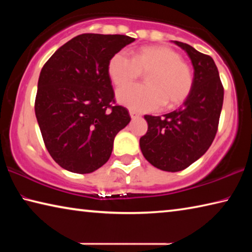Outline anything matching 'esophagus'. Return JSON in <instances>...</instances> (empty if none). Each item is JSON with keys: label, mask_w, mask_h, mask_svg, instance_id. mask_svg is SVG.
Masks as SVG:
<instances>
[{"label": "esophagus", "mask_w": 252, "mask_h": 252, "mask_svg": "<svg viewBox=\"0 0 252 252\" xmlns=\"http://www.w3.org/2000/svg\"><path fill=\"white\" fill-rule=\"evenodd\" d=\"M130 117L131 119H138L140 118V114L138 112H135V111H130Z\"/></svg>", "instance_id": "34e87169"}]
</instances>
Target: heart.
Segmentation results:
<instances>
[{
	"mask_svg": "<svg viewBox=\"0 0 252 252\" xmlns=\"http://www.w3.org/2000/svg\"><path fill=\"white\" fill-rule=\"evenodd\" d=\"M148 73V86H128L117 91V100L135 111H155L165 104L183 103L193 87L190 66L176 50L165 45H148L136 51L133 59L120 51L110 59L108 74L116 87H124Z\"/></svg>",
	"mask_w": 252,
	"mask_h": 252,
	"instance_id": "1",
	"label": "heart"
}]
</instances>
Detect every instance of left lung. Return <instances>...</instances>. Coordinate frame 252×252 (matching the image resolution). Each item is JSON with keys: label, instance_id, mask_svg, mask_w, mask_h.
I'll return each instance as SVG.
<instances>
[{"label": "left lung", "instance_id": "left-lung-1", "mask_svg": "<svg viewBox=\"0 0 252 252\" xmlns=\"http://www.w3.org/2000/svg\"><path fill=\"white\" fill-rule=\"evenodd\" d=\"M173 43L185 50L192 63V90L178 110L163 117L144 116L148 131L140 138L147 161L168 172L181 171L207 152L223 103V87L213 59L187 43Z\"/></svg>", "mask_w": 252, "mask_h": 252}]
</instances>
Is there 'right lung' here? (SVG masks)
<instances>
[{
  "label": "right lung",
  "instance_id": "right-lung-1",
  "mask_svg": "<svg viewBox=\"0 0 252 252\" xmlns=\"http://www.w3.org/2000/svg\"><path fill=\"white\" fill-rule=\"evenodd\" d=\"M134 41L119 34H81L42 67L35 117L51 157L67 171L84 174L101 168L118 132L129 125L127 110L112 105L108 64Z\"/></svg>",
  "mask_w": 252,
  "mask_h": 252
}]
</instances>
